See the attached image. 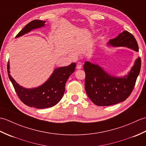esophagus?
<instances>
[{"instance_id":"34e87169","label":"esophagus","mask_w":146,"mask_h":146,"mask_svg":"<svg viewBox=\"0 0 146 146\" xmlns=\"http://www.w3.org/2000/svg\"><path fill=\"white\" fill-rule=\"evenodd\" d=\"M82 64L81 63H80L79 62V63H78L76 64V68L78 70H80V69H82Z\"/></svg>"}]
</instances>
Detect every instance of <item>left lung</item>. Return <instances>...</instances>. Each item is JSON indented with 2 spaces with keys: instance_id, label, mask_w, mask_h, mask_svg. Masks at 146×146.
<instances>
[{
  "instance_id": "obj_1",
  "label": "left lung",
  "mask_w": 146,
  "mask_h": 146,
  "mask_svg": "<svg viewBox=\"0 0 146 146\" xmlns=\"http://www.w3.org/2000/svg\"><path fill=\"white\" fill-rule=\"evenodd\" d=\"M107 44L112 47H125L139 52L136 39L127 31L110 39ZM141 66V58L138 56L127 74L118 76L111 75L100 65L86 61L83 68L86 75V94L93 103L98 106H109L125 101L133 90Z\"/></svg>"
}]
</instances>
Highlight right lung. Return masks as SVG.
<instances>
[{
    "label": "right lung",
    "instance_id": "obj_1",
    "mask_svg": "<svg viewBox=\"0 0 146 146\" xmlns=\"http://www.w3.org/2000/svg\"><path fill=\"white\" fill-rule=\"evenodd\" d=\"M45 23L44 21H32L25 26L15 38H19L32 30L44 27ZM75 67L76 63H73L69 66L55 68L49 78L44 83L32 88L23 87L12 78L10 74L9 61L7 63V73L20 100L30 107L42 109L53 107L61 100L65 91V84L70 76L75 71Z\"/></svg>",
    "mask_w": 146,
    "mask_h": 146
}]
</instances>
